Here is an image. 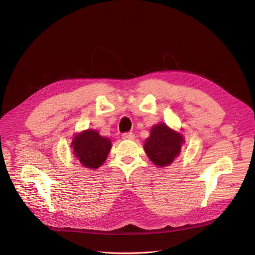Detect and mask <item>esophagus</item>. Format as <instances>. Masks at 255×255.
I'll return each instance as SVG.
<instances>
[{"mask_svg":"<svg viewBox=\"0 0 255 255\" xmlns=\"http://www.w3.org/2000/svg\"><path fill=\"white\" fill-rule=\"evenodd\" d=\"M122 138L125 140H133L135 138V135L133 133H125L122 135Z\"/></svg>","mask_w":255,"mask_h":255,"instance_id":"34e87169","label":"esophagus"}]
</instances>
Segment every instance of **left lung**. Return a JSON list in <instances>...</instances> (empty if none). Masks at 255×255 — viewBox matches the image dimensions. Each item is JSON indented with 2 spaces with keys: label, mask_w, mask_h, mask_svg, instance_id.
<instances>
[{
  "label": "left lung",
  "mask_w": 255,
  "mask_h": 255,
  "mask_svg": "<svg viewBox=\"0 0 255 255\" xmlns=\"http://www.w3.org/2000/svg\"><path fill=\"white\" fill-rule=\"evenodd\" d=\"M184 143L183 134L163 122L152 127L150 136L144 140L143 150L154 165L163 168L179 157Z\"/></svg>",
  "instance_id": "1"
}]
</instances>
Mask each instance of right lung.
<instances>
[{
	"label": "right lung",
	"instance_id": "1",
	"mask_svg": "<svg viewBox=\"0 0 255 255\" xmlns=\"http://www.w3.org/2000/svg\"><path fill=\"white\" fill-rule=\"evenodd\" d=\"M73 155L88 169H98L107 158L112 149V141L101 136L97 129L88 128L76 133L71 141Z\"/></svg>",
	"mask_w": 255,
	"mask_h": 255
}]
</instances>
